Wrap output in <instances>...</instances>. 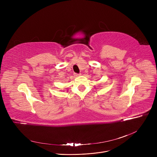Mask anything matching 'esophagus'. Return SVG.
Returning <instances> with one entry per match:
<instances>
[{"mask_svg":"<svg viewBox=\"0 0 157 157\" xmlns=\"http://www.w3.org/2000/svg\"><path fill=\"white\" fill-rule=\"evenodd\" d=\"M81 74H76V73H74V76H80Z\"/></svg>","mask_w":157,"mask_h":157,"instance_id":"obj_1","label":"esophagus"}]
</instances>
